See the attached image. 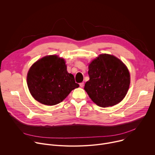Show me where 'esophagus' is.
Returning <instances> with one entry per match:
<instances>
[{"label":"esophagus","instance_id":"obj_1","mask_svg":"<svg viewBox=\"0 0 155 155\" xmlns=\"http://www.w3.org/2000/svg\"><path fill=\"white\" fill-rule=\"evenodd\" d=\"M80 86L81 87H83L84 86V83H83V82L80 83Z\"/></svg>","mask_w":155,"mask_h":155}]
</instances>
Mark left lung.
Here are the masks:
<instances>
[{"mask_svg":"<svg viewBox=\"0 0 155 155\" xmlns=\"http://www.w3.org/2000/svg\"><path fill=\"white\" fill-rule=\"evenodd\" d=\"M90 80L84 90L98 106L108 107L120 103L130 84V74L125 64L113 55L102 54L88 67Z\"/></svg>","mask_w":155,"mask_h":155,"instance_id":"8db88e82","label":"left lung"}]
</instances>
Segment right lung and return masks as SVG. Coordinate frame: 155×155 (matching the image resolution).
<instances>
[{"label":"right lung","mask_w":155,"mask_h":155,"mask_svg":"<svg viewBox=\"0 0 155 155\" xmlns=\"http://www.w3.org/2000/svg\"><path fill=\"white\" fill-rule=\"evenodd\" d=\"M27 83L32 97L42 104L54 105L61 102L79 84L67 71L64 59L56 55L41 58L31 66Z\"/></svg>","instance_id":"add662e5"}]
</instances>
